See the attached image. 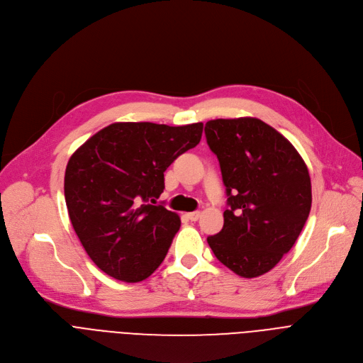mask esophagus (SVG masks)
<instances>
[{
  "label": "esophagus",
  "instance_id": "obj_1",
  "mask_svg": "<svg viewBox=\"0 0 363 363\" xmlns=\"http://www.w3.org/2000/svg\"><path fill=\"white\" fill-rule=\"evenodd\" d=\"M186 217H188V220H191V221H198V220H199V217H201V213H199V211L188 213V214H186Z\"/></svg>",
  "mask_w": 363,
  "mask_h": 363
}]
</instances>
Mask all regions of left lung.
<instances>
[{
    "instance_id": "1",
    "label": "left lung",
    "mask_w": 363,
    "mask_h": 363,
    "mask_svg": "<svg viewBox=\"0 0 363 363\" xmlns=\"http://www.w3.org/2000/svg\"><path fill=\"white\" fill-rule=\"evenodd\" d=\"M205 136L227 192L223 230L206 238L218 260L252 279L294 245L312 206V184L296 147L257 118L216 119Z\"/></svg>"
}]
</instances>
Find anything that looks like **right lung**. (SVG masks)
<instances>
[{"label":"right lung","mask_w":363,"mask_h":363,"mask_svg":"<svg viewBox=\"0 0 363 363\" xmlns=\"http://www.w3.org/2000/svg\"><path fill=\"white\" fill-rule=\"evenodd\" d=\"M202 126L118 122L72 155L65 175L69 217L87 255L108 276L138 283L164 262L181 220L152 203L164 192V172L199 143Z\"/></svg>","instance_id":"obj_1"}]
</instances>
